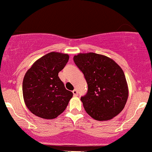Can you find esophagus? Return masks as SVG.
Segmentation results:
<instances>
[{"instance_id":"obj_1","label":"esophagus","mask_w":152,"mask_h":152,"mask_svg":"<svg viewBox=\"0 0 152 152\" xmlns=\"http://www.w3.org/2000/svg\"><path fill=\"white\" fill-rule=\"evenodd\" d=\"M73 94H74V96H78V91H77V90L74 89V91H73Z\"/></svg>"}]
</instances>
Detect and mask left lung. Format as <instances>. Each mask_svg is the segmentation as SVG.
<instances>
[{
    "instance_id": "1",
    "label": "left lung",
    "mask_w": 152,
    "mask_h": 152,
    "mask_svg": "<svg viewBox=\"0 0 152 152\" xmlns=\"http://www.w3.org/2000/svg\"><path fill=\"white\" fill-rule=\"evenodd\" d=\"M74 61L88 84V91L81 98L87 114L97 121H107L119 114L129 96L121 68L111 58L95 53H78Z\"/></svg>"
}]
</instances>
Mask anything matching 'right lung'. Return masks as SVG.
I'll list each match as a JSON object with an SVG mask.
<instances>
[{
  "label": "right lung",
  "instance_id": "right-lung-1",
  "mask_svg": "<svg viewBox=\"0 0 152 152\" xmlns=\"http://www.w3.org/2000/svg\"><path fill=\"white\" fill-rule=\"evenodd\" d=\"M69 59L66 53L50 52L38 59L26 73L23 95L32 114L53 119L64 112L73 93L66 89L58 73Z\"/></svg>",
  "mask_w": 152,
  "mask_h": 152
}]
</instances>
